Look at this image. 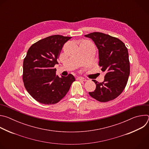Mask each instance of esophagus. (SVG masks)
<instances>
[{
    "label": "esophagus",
    "instance_id": "obj_1",
    "mask_svg": "<svg viewBox=\"0 0 149 149\" xmlns=\"http://www.w3.org/2000/svg\"><path fill=\"white\" fill-rule=\"evenodd\" d=\"M77 79L78 80H81V81H86V78H83V77H78L77 78Z\"/></svg>",
    "mask_w": 149,
    "mask_h": 149
}]
</instances>
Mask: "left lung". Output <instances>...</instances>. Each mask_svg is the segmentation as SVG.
<instances>
[{
	"instance_id": "left-lung-1",
	"label": "left lung",
	"mask_w": 149,
	"mask_h": 149,
	"mask_svg": "<svg viewBox=\"0 0 149 149\" xmlns=\"http://www.w3.org/2000/svg\"><path fill=\"white\" fill-rule=\"evenodd\" d=\"M91 38L98 49L99 65L106 74L102 82L93 81L96 88L89 92L91 97L100 102L117 98L124 90L130 75L129 52L119 39L101 32L84 35Z\"/></svg>"
}]
</instances>
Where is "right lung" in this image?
I'll list each match as a JSON object with an SVG mask.
<instances>
[{"label": "right lung", "mask_w": 149, "mask_h": 149, "mask_svg": "<svg viewBox=\"0 0 149 149\" xmlns=\"http://www.w3.org/2000/svg\"><path fill=\"white\" fill-rule=\"evenodd\" d=\"M71 38L52 35L38 40L28 51L24 60L23 81L28 93L40 103H57L75 81L72 74L59 78L54 68L63 45Z\"/></svg>", "instance_id": "add662e5"}]
</instances>
